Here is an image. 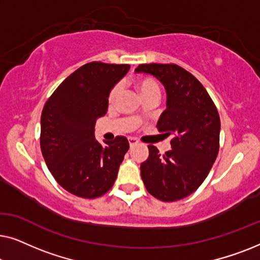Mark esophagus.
I'll return each instance as SVG.
<instances>
[{"label": "esophagus", "instance_id": "34e87169", "mask_svg": "<svg viewBox=\"0 0 260 260\" xmlns=\"http://www.w3.org/2000/svg\"><path fill=\"white\" fill-rule=\"evenodd\" d=\"M129 144H130V147H134V145L138 144V140H136L135 137H129Z\"/></svg>", "mask_w": 260, "mask_h": 260}]
</instances>
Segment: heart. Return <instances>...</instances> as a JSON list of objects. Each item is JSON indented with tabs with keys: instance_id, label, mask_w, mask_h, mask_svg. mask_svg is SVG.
<instances>
[{
	"instance_id": "obj_1",
	"label": "heart",
	"mask_w": 260,
	"mask_h": 260,
	"mask_svg": "<svg viewBox=\"0 0 260 260\" xmlns=\"http://www.w3.org/2000/svg\"><path fill=\"white\" fill-rule=\"evenodd\" d=\"M137 88L140 91L142 98L145 97V95L157 93L159 94V86L156 83L155 80L149 79V78H145V79H141L137 81ZM120 92H122V85L118 84L116 85L115 87L112 88L111 92H110L109 95V103L110 104H113L117 101V98L119 97Z\"/></svg>"
}]
</instances>
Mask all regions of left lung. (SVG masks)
I'll return each instance as SVG.
<instances>
[{"label": "left lung", "mask_w": 260, "mask_h": 260, "mask_svg": "<svg viewBox=\"0 0 260 260\" xmlns=\"http://www.w3.org/2000/svg\"><path fill=\"white\" fill-rule=\"evenodd\" d=\"M155 77L167 93V109L157 129L169 136L172 149L165 155L148 145L141 176L152 197L172 202L194 193L207 177L219 152L220 117L202 84L174 63H143L135 70Z\"/></svg>", "instance_id": "8db88e82"}]
</instances>
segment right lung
Returning a JSON list of instances; mask_svg holds the SVG:
<instances>
[{
	"mask_svg": "<svg viewBox=\"0 0 260 260\" xmlns=\"http://www.w3.org/2000/svg\"><path fill=\"white\" fill-rule=\"evenodd\" d=\"M129 69L130 65L86 63L46 102L41 113L42 156L56 182L71 194L95 199L115 183L129 142L117 136L99 143L94 125L108 111L110 92Z\"/></svg>",
	"mask_w": 260,
	"mask_h": 260,
	"instance_id": "1",
	"label": "right lung"
}]
</instances>
